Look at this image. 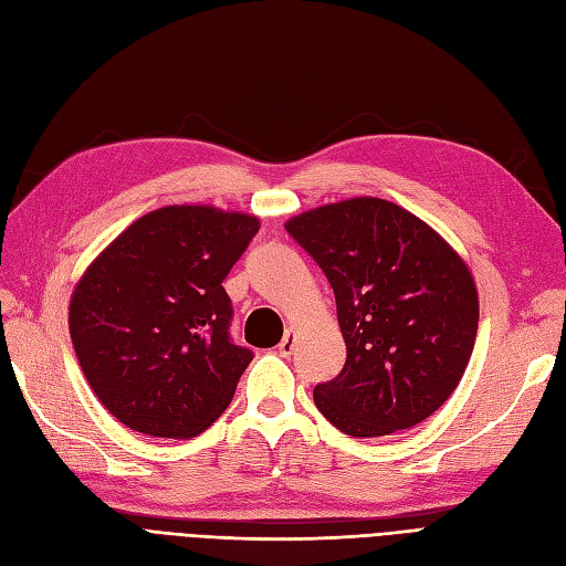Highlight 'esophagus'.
I'll list each match as a JSON object with an SVG mask.
<instances>
[{
	"mask_svg": "<svg viewBox=\"0 0 566 566\" xmlns=\"http://www.w3.org/2000/svg\"><path fill=\"white\" fill-rule=\"evenodd\" d=\"M293 349H295V335H293V331H287L281 339V345H279V354L287 358L290 354H293Z\"/></svg>",
	"mask_w": 566,
	"mask_h": 566,
	"instance_id": "obj_1",
	"label": "esophagus"
}]
</instances>
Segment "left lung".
Instances as JSON below:
<instances>
[{
  "label": "left lung",
  "mask_w": 566,
  "mask_h": 566,
  "mask_svg": "<svg viewBox=\"0 0 566 566\" xmlns=\"http://www.w3.org/2000/svg\"><path fill=\"white\" fill-rule=\"evenodd\" d=\"M285 231L328 279L347 361L314 387L339 432L408 430L447 401L468 368L479 300L443 238L389 200L352 198L293 217Z\"/></svg>",
  "instance_id": "8db88e82"
}]
</instances>
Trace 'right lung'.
Returning a JSON list of instances; mask_svg holds the SVG:
<instances>
[{
	"instance_id": "add662e5",
	"label": "right lung",
	"mask_w": 566,
	"mask_h": 566,
	"mask_svg": "<svg viewBox=\"0 0 566 566\" xmlns=\"http://www.w3.org/2000/svg\"><path fill=\"white\" fill-rule=\"evenodd\" d=\"M260 219L169 205L136 219L80 279L67 325L111 413L148 437L188 439L224 413L252 352L233 345L224 290Z\"/></svg>"
}]
</instances>
